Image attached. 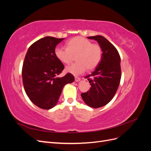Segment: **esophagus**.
<instances>
[{"mask_svg": "<svg viewBox=\"0 0 151 151\" xmlns=\"http://www.w3.org/2000/svg\"><path fill=\"white\" fill-rule=\"evenodd\" d=\"M80 81H81V79L79 78V77H75V81L76 82H79Z\"/></svg>", "mask_w": 151, "mask_h": 151, "instance_id": "obj_1", "label": "esophagus"}]
</instances>
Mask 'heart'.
<instances>
[{
  "mask_svg": "<svg viewBox=\"0 0 151 151\" xmlns=\"http://www.w3.org/2000/svg\"><path fill=\"white\" fill-rule=\"evenodd\" d=\"M55 54L58 60L68 64L76 56L77 62L65 67V71L70 74L81 75L88 69H93L101 60L102 50L98 45L93 44L90 40L81 36H77L67 43V47H57Z\"/></svg>",
  "mask_w": 151,
  "mask_h": 151,
  "instance_id": "heart-1",
  "label": "heart"
}]
</instances>
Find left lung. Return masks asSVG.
<instances>
[{"instance_id":"left-lung-1","label":"left lung","mask_w":151,"mask_h":151,"mask_svg":"<svg viewBox=\"0 0 151 151\" xmlns=\"http://www.w3.org/2000/svg\"><path fill=\"white\" fill-rule=\"evenodd\" d=\"M97 41L103 52L101 60L88 78L91 87L81 97L88 106L98 108L107 104L115 96L121 79L120 57L116 48L100 35L89 36Z\"/></svg>"}]
</instances>
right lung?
<instances>
[{
	"mask_svg": "<svg viewBox=\"0 0 151 151\" xmlns=\"http://www.w3.org/2000/svg\"><path fill=\"white\" fill-rule=\"evenodd\" d=\"M64 38L46 36L36 41L28 48L22 69L26 93L38 107L49 109L57 104L63 88L74 81L70 73L57 76L64 68L55 54L57 45Z\"/></svg>",
	"mask_w": 151,
	"mask_h": 151,
	"instance_id": "add662e5",
	"label": "right lung"
}]
</instances>
